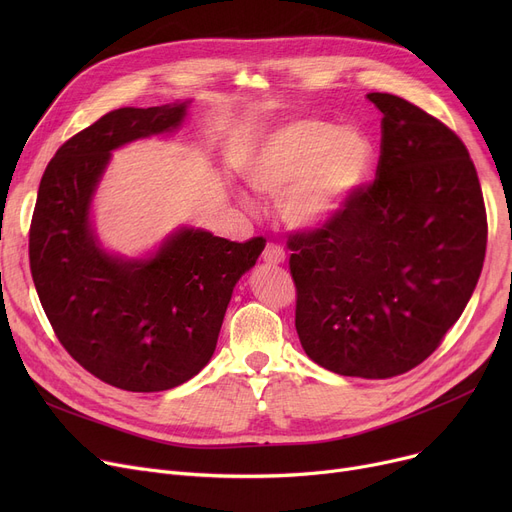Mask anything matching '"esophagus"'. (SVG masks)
<instances>
[{
	"instance_id": "1",
	"label": "esophagus",
	"mask_w": 512,
	"mask_h": 512,
	"mask_svg": "<svg viewBox=\"0 0 512 512\" xmlns=\"http://www.w3.org/2000/svg\"><path fill=\"white\" fill-rule=\"evenodd\" d=\"M261 259H263V263H267V265H280V263H284L286 253H284V249H280L278 245H267V247L263 249V253H261Z\"/></svg>"
}]
</instances>
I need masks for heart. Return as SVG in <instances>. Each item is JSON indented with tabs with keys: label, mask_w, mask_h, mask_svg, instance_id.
Here are the masks:
<instances>
[{
	"label": "heart",
	"mask_w": 512,
	"mask_h": 512,
	"mask_svg": "<svg viewBox=\"0 0 512 512\" xmlns=\"http://www.w3.org/2000/svg\"><path fill=\"white\" fill-rule=\"evenodd\" d=\"M371 166L373 145L363 130L303 118L263 134L245 178L257 193L282 197L288 228L315 232L340 218Z\"/></svg>",
	"instance_id": "obj_1"
}]
</instances>
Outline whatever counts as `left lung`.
<instances>
[{
	"mask_svg": "<svg viewBox=\"0 0 512 512\" xmlns=\"http://www.w3.org/2000/svg\"><path fill=\"white\" fill-rule=\"evenodd\" d=\"M373 184L330 226L290 240L297 326L311 361L386 380L423 363L465 311L486 257L488 220L467 147L390 93Z\"/></svg>",
	"mask_w": 512,
	"mask_h": 512,
	"instance_id": "left-lung-1",
	"label": "left lung"
}]
</instances>
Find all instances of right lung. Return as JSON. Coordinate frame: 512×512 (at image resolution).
<instances>
[{"mask_svg": "<svg viewBox=\"0 0 512 512\" xmlns=\"http://www.w3.org/2000/svg\"><path fill=\"white\" fill-rule=\"evenodd\" d=\"M191 101L120 107L66 141L41 178L31 272L49 324L74 361L128 392H161L197 375L218 344L236 282L265 249L180 226L145 257L105 251L93 199L112 151L174 132Z\"/></svg>", "mask_w": 512, "mask_h": 512, "instance_id": "1", "label": "right lung"}]
</instances>
